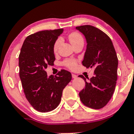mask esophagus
I'll return each mask as SVG.
<instances>
[{"instance_id": "obj_1", "label": "esophagus", "mask_w": 134, "mask_h": 134, "mask_svg": "<svg viewBox=\"0 0 134 134\" xmlns=\"http://www.w3.org/2000/svg\"><path fill=\"white\" fill-rule=\"evenodd\" d=\"M72 77H73V78H77V75L74 74H72Z\"/></svg>"}]
</instances>
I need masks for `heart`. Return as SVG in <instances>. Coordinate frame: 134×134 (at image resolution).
<instances>
[{
	"instance_id": "b5f03b06",
	"label": "heart",
	"mask_w": 134,
	"mask_h": 134,
	"mask_svg": "<svg viewBox=\"0 0 134 134\" xmlns=\"http://www.w3.org/2000/svg\"><path fill=\"white\" fill-rule=\"evenodd\" d=\"M68 39H69L70 41V43H72V44L73 46L76 45V44H77L78 43H80V42H83V36L81 35V34H80L79 32H77V31L71 33L68 35ZM61 43H62V39L60 37L58 38L54 41V44H53V51L54 53L57 52L58 47H59ZM63 64L64 66H65L66 67L69 68V69L75 70L76 68V67H77V62L76 60L70 58V59L65 60L63 62Z\"/></svg>"
}]
</instances>
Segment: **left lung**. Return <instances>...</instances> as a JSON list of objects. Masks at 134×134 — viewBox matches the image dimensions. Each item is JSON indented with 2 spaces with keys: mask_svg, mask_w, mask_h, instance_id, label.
<instances>
[{
  "mask_svg": "<svg viewBox=\"0 0 134 134\" xmlns=\"http://www.w3.org/2000/svg\"><path fill=\"white\" fill-rule=\"evenodd\" d=\"M85 35L87 49L82 64L87 68H94V76L88 78L83 75L85 86L80 93L83 104L93 109L107 105L114 91L117 80L118 57L111 39L105 33L90 25L76 27Z\"/></svg>",
  "mask_w": 134,
  "mask_h": 134,
  "instance_id": "1",
  "label": "left lung"
}]
</instances>
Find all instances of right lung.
I'll list each match as a JSON object with an SVG mask.
<instances>
[{
	"mask_svg": "<svg viewBox=\"0 0 134 134\" xmlns=\"http://www.w3.org/2000/svg\"><path fill=\"white\" fill-rule=\"evenodd\" d=\"M63 29L44 30L25 38L19 55L20 77L27 100L37 111L55 109L72 74L61 70L57 76H47L45 68L55 60L53 44Z\"/></svg>",
	"mask_w": 134,
	"mask_h": 134,
	"instance_id": "obj_1",
	"label": "right lung"
}]
</instances>
